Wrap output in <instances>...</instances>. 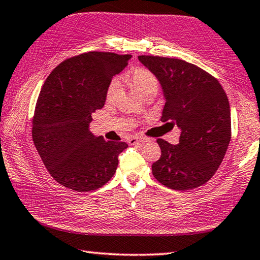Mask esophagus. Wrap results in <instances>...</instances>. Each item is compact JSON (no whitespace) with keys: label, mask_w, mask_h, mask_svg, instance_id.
<instances>
[{"label":"esophagus","mask_w":260,"mask_h":260,"mask_svg":"<svg viewBox=\"0 0 260 260\" xmlns=\"http://www.w3.org/2000/svg\"><path fill=\"white\" fill-rule=\"evenodd\" d=\"M146 141L148 140L144 138H131L128 140V143L131 145H134V144H139V143H144V142H146Z\"/></svg>","instance_id":"esophagus-1"}]
</instances>
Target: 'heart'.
Here are the masks:
<instances>
[{"label":"heart","instance_id":"1","mask_svg":"<svg viewBox=\"0 0 260 260\" xmlns=\"http://www.w3.org/2000/svg\"><path fill=\"white\" fill-rule=\"evenodd\" d=\"M129 79L132 84L138 88V91L142 94L143 96L149 95V94H157L159 89V81L155 75L150 72L149 69L145 68H139L135 69L133 73L131 74ZM120 89V79L116 77L110 82L109 86L107 89V98L111 100L114 99Z\"/></svg>","mask_w":260,"mask_h":260}]
</instances>
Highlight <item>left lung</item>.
I'll use <instances>...</instances> for the list:
<instances>
[{
    "label": "left lung",
    "mask_w": 260,
    "mask_h": 260,
    "mask_svg": "<svg viewBox=\"0 0 260 260\" xmlns=\"http://www.w3.org/2000/svg\"><path fill=\"white\" fill-rule=\"evenodd\" d=\"M139 60L162 87L161 121L181 129L176 145L157 140L161 155L152 165L154 178L179 191L204 185L218 169L231 141L228 95L215 77L196 64L153 55H139Z\"/></svg>",
    "instance_id": "8db88e82"
}]
</instances>
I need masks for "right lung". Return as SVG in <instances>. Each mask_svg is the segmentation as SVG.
<instances>
[{"mask_svg": "<svg viewBox=\"0 0 260 260\" xmlns=\"http://www.w3.org/2000/svg\"><path fill=\"white\" fill-rule=\"evenodd\" d=\"M131 54L87 52L64 60L46 78L32 118V141L50 175L77 192L110 181L125 142L89 132L92 114L105 106L107 89Z\"/></svg>", "mask_w": 260, "mask_h": 260, "instance_id": "obj_1", "label": "right lung"}]
</instances>
